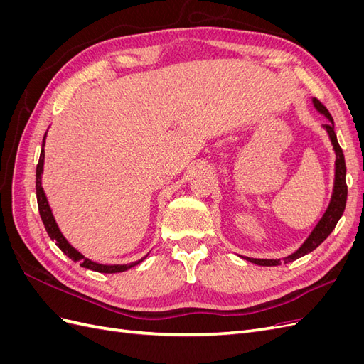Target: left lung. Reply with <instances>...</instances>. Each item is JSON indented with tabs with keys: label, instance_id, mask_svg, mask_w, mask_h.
<instances>
[{
	"label": "left lung",
	"instance_id": "8db88e82",
	"mask_svg": "<svg viewBox=\"0 0 364 364\" xmlns=\"http://www.w3.org/2000/svg\"><path fill=\"white\" fill-rule=\"evenodd\" d=\"M313 106L318 114H322L329 123L328 124H322V127L325 129L326 135L331 141L333 150L336 153V162H334V183H333V194L331 199H329L328 208L325 209L323 215L318 220L317 225L313 228V230L310 232V235L306 237V240L304 243L297 247L293 253H290L289 257H285L282 259H264V258H249V257H243L245 259L257 264V266H281V264H287L291 262L297 258H301L306 253L313 252L317 246H321L323 241L326 240V237L333 232V229L336 228L337 222L340 220L341 214L345 211L346 206V197H348V186H346V165H345V156L343 151H341L338 141L336 136L334 132V119L331 117V114L328 112V109L317 100V98H311Z\"/></svg>",
	"mask_w": 364,
	"mask_h": 364
}]
</instances>
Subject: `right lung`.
Masks as SVG:
<instances>
[{"label":"right lung","mask_w":364,"mask_h":364,"mask_svg":"<svg viewBox=\"0 0 364 364\" xmlns=\"http://www.w3.org/2000/svg\"><path fill=\"white\" fill-rule=\"evenodd\" d=\"M48 132V130H47ZM47 132L46 135H43L42 139V149H41V156H39V162H38V167H36V199H38V208H39V214L43 222V226L47 229V234L50 235V238L53 241H56V246L67 255L68 258H71L74 262H80V266L85 269H90L94 272H100V273H119V272H126L130 267L136 266V264L142 262L144 258H141L135 262H130V264H112V266H107V264H100V262H95L90 258H86L83 253H80L77 250L73 245H70V241L65 238V235L62 234V230L59 229V225L56 223V218L53 215L51 211V206L48 203V199L46 196V191H43V186H42V173H43V159H46V138H47Z\"/></svg>","instance_id":"add662e5"}]
</instances>
